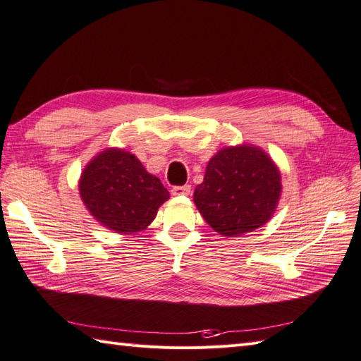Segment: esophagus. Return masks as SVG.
<instances>
[{
    "label": "esophagus",
    "instance_id": "34e87169",
    "mask_svg": "<svg viewBox=\"0 0 361 361\" xmlns=\"http://www.w3.org/2000/svg\"><path fill=\"white\" fill-rule=\"evenodd\" d=\"M191 192V185H182V187H173L171 195L173 196H188Z\"/></svg>",
    "mask_w": 361,
    "mask_h": 361
}]
</instances>
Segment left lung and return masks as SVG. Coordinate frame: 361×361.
I'll list each match as a JSON object with an SVG mask.
<instances>
[{"label":"left lung","instance_id":"8db88e82","mask_svg":"<svg viewBox=\"0 0 361 361\" xmlns=\"http://www.w3.org/2000/svg\"><path fill=\"white\" fill-rule=\"evenodd\" d=\"M282 176L271 157L254 145L225 147L211 157L195 204L213 230L235 237L265 225L277 208Z\"/></svg>","mask_w":361,"mask_h":361}]
</instances>
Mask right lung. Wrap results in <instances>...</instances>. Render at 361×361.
Here are the masks:
<instances>
[{
	"mask_svg": "<svg viewBox=\"0 0 361 361\" xmlns=\"http://www.w3.org/2000/svg\"><path fill=\"white\" fill-rule=\"evenodd\" d=\"M79 195L96 221L119 234L145 230L170 197L162 182L121 148H105L85 165Z\"/></svg>",
	"mask_w": 361,
	"mask_h": 361,
	"instance_id": "obj_1",
	"label": "right lung"
}]
</instances>
